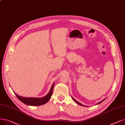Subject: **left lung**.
<instances>
[{"label": "left lung", "instance_id": "1", "mask_svg": "<svg viewBox=\"0 0 125 125\" xmlns=\"http://www.w3.org/2000/svg\"><path fill=\"white\" fill-rule=\"evenodd\" d=\"M72 99H73V100H74V101H75V102H76V103H77V104H79V105H81V106H84V105H83V104H81V103H79V102H77V101L76 100H75V99H74V98H73V97L72 96ZM105 99H106V98H105ZM103 99V100L102 101H101V102H99V103H97V104H100V103H102V102H103V101H104V99ZM85 107H86V106H85Z\"/></svg>", "mask_w": 125, "mask_h": 125}]
</instances>
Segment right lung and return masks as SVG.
Returning <instances> with one entry per match:
<instances>
[{
    "label": "right lung",
    "instance_id": "right-lung-1",
    "mask_svg": "<svg viewBox=\"0 0 125 125\" xmlns=\"http://www.w3.org/2000/svg\"><path fill=\"white\" fill-rule=\"evenodd\" d=\"M54 85V83H53L52 86L51 88L50 91L48 93V94L43 97L41 98H35V97H23L20 96L16 93H15V94L16 95L17 97L21 101V102L24 103V104H27V105L30 106H41L42 104L47 103L49 99L51 98V97L53 93V89Z\"/></svg>",
    "mask_w": 125,
    "mask_h": 125
}]
</instances>
